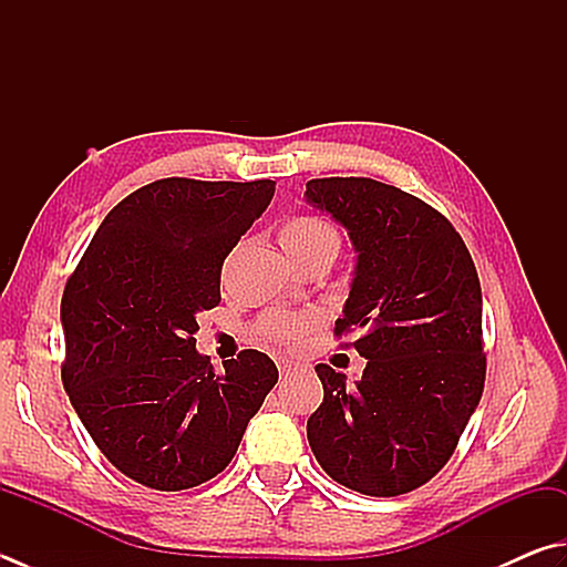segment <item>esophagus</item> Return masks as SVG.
<instances>
[{"label": "esophagus", "instance_id": "34e87169", "mask_svg": "<svg viewBox=\"0 0 567 567\" xmlns=\"http://www.w3.org/2000/svg\"><path fill=\"white\" fill-rule=\"evenodd\" d=\"M293 368V362H288V360H279V370L281 372H288V370H291Z\"/></svg>", "mask_w": 567, "mask_h": 567}]
</instances>
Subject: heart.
Returning <instances> with one entry per match:
<instances>
[{
    "instance_id": "b5f03b06",
    "label": "heart",
    "mask_w": 567,
    "mask_h": 567,
    "mask_svg": "<svg viewBox=\"0 0 567 567\" xmlns=\"http://www.w3.org/2000/svg\"><path fill=\"white\" fill-rule=\"evenodd\" d=\"M279 244L291 261L316 259V256H328L330 261L340 251V234L318 217H293L279 229ZM316 323L313 313H288L274 311L261 318L259 336L274 346H291L298 336H303L308 328Z\"/></svg>"
}]
</instances>
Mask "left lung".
I'll return each mask as SVG.
<instances>
[{
    "mask_svg": "<svg viewBox=\"0 0 567 567\" xmlns=\"http://www.w3.org/2000/svg\"><path fill=\"white\" fill-rule=\"evenodd\" d=\"M306 202L348 231L355 249L336 336L355 330L368 360L350 388L316 365L323 402L308 444L333 482L400 496L450 462L484 392L482 286L466 244L440 212L368 177L306 183Z\"/></svg>",
    "mask_w": 567,
    "mask_h": 567,
    "instance_id": "left-lung-1",
    "label": "left lung"
}]
</instances>
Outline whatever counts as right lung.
Returning a JSON list of instances; mask_svg holds the SVG:
<instances>
[{
	"label": "right lung",
	"mask_w": 567,
	"mask_h": 567,
	"mask_svg": "<svg viewBox=\"0 0 567 567\" xmlns=\"http://www.w3.org/2000/svg\"><path fill=\"white\" fill-rule=\"evenodd\" d=\"M274 187L167 177L135 189L66 284L63 388L95 446L137 484L215 478L279 380L266 352L244 350L217 372L195 348L197 313L221 301V264Z\"/></svg>",
	"instance_id": "1"
}]
</instances>
